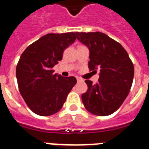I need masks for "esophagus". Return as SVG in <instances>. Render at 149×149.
<instances>
[{
  "label": "esophagus",
  "instance_id": "esophagus-1",
  "mask_svg": "<svg viewBox=\"0 0 149 149\" xmlns=\"http://www.w3.org/2000/svg\"><path fill=\"white\" fill-rule=\"evenodd\" d=\"M77 82H81V81H84V80H83L81 77H77Z\"/></svg>",
  "mask_w": 149,
  "mask_h": 149
}]
</instances>
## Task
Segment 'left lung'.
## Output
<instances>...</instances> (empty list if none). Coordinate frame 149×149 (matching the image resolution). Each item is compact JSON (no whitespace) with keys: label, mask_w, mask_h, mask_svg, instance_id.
<instances>
[{"label":"left lung","mask_w":149,"mask_h":149,"mask_svg":"<svg viewBox=\"0 0 149 149\" xmlns=\"http://www.w3.org/2000/svg\"><path fill=\"white\" fill-rule=\"evenodd\" d=\"M76 37L89 51L91 71L99 69L98 83L86 80L88 89L81 98L85 108L96 116H109L127 98L134 74V67L125 49L101 32H76ZM96 72V71H95Z\"/></svg>","instance_id":"left-lung-1"}]
</instances>
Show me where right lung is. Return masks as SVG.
Returning a JSON list of instances; mask_svg holds the SVG:
<instances>
[{
  "mask_svg": "<svg viewBox=\"0 0 149 149\" xmlns=\"http://www.w3.org/2000/svg\"><path fill=\"white\" fill-rule=\"evenodd\" d=\"M75 39L72 32L46 34L30 45L20 56L16 66L18 89L34 113L48 116L57 113L77 83L73 76L63 77L52 69Z\"/></svg>",
  "mask_w": 149,
  "mask_h": 149,
  "instance_id": "right-lung-1",
  "label": "right lung"
}]
</instances>
